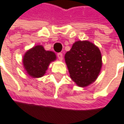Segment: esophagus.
<instances>
[{
	"label": "esophagus",
	"instance_id": "esophagus-1",
	"mask_svg": "<svg viewBox=\"0 0 124 124\" xmlns=\"http://www.w3.org/2000/svg\"><path fill=\"white\" fill-rule=\"evenodd\" d=\"M57 57H58V59H59V60H62V59H63V55H62V53H58V54H57Z\"/></svg>",
	"mask_w": 124,
	"mask_h": 124
}]
</instances>
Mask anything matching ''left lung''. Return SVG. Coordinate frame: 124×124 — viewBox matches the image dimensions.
I'll list each match as a JSON object with an SVG mask.
<instances>
[{
  "mask_svg": "<svg viewBox=\"0 0 124 124\" xmlns=\"http://www.w3.org/2000/svg\"><path fill=\"white\" fill-rule=\"evenodd\" d=\"M72 80L80 87L96 81L102 68V54L97 46L88 40H78L65 55Z\"/></svg>",
  "mask_w": 124,
  "mask_h": 124,
  "instance_id": "1",
  "label": "left lung"
}]
</instances>
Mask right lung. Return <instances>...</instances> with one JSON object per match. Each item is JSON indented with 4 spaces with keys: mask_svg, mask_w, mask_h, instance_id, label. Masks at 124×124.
Wrapping results in <instances>:
<instances>
[{
    "mask_svg": "<svg viewBox=\"0 0 124 124\" xmlns=\"http://www.w3.org/2000/svg\"><path fill=\"white\" fill-rule=\"evenodd\" d=\"M56 59L54 52L46 51L40 46L28 50L23 56V65L27 73L32 78H40L46 73L51 62Z\"/></svg>",
    "mask_w": 124,
    "mask_h": 124,
    "instance_id": "obj_1",
    "label": "right lung"
}]
</instances>
